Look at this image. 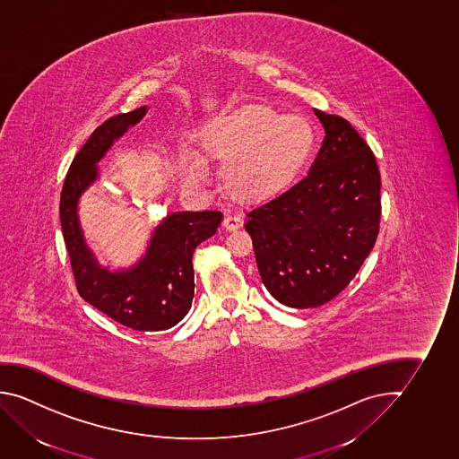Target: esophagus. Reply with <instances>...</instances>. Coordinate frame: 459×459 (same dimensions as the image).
I'll return each mask as SVG.
<instances>
[{
    "instance_id": "34e87169",
    "label": "esophagus",
    "mask_w": 459,
    "mask_h": 459,
    "mask_svg": "<svg viewBox=\"0 0 459 459\" xmlns=\"http://www.w3.org/2000/svg\"><path fill=\"white\" fill-rule=\"evenodd\" d=\"M241 226H243V219L240 216H237V214H227L224 221H222V227L226 230H237Z\"/></svg>"
}]
</instances>
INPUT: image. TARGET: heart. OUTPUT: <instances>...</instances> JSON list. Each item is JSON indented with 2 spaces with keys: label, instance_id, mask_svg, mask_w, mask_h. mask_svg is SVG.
Segmentation results:
<instances>
[{
  "label": "heart",
  "instance_id": "b5f03b06",
  "mask_svg": "<svg viewBox=\"0 0 459 459\" xmlns=\"http://www.w3.org/2000/svg\"><path fill=\"white\" fill-rule=\"evenodd\" d=\"M204 159L224 162L222 184L240 202H262L286 191L302 175L316 148L308 120L284 116L262 103H247L208 116L195 130ZM179 169L189 186H202L208 171L200 155L179 152Z\"/></svg>",
  "mask_w": 459,
  "mask_h": 459
}]
</instances>
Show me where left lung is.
<instances>
[{
    "label": "left lung",
    "instance_id": "left-lung-1",
    "mask_svg": "<svg viewBox=\"0 0 459 459\" xmlns=\"http://www.w3.org/2000/svg\"><path fill=\"white\" fill-rule=\"evenodd\" d=\"M325 128L310 175L247 212L262 282L280 304L316 308L345 290L380 227V171L348 120L313 109Z\"/></svg>",
    "mask_w": 459,
    "mask_h": 459
}]
</instances>
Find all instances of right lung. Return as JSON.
Segmentation results:
<instances>
[{"instance_id":"obj_1","label":"right lung","mask_w":459,"mask_h":459,"mask_svg":"<svg viewBox=\"0 0 459 459\" xmlns=\"http://www.w3.org/2000/svg\"><path fill=\"white\" fill-rule=\"evenodd\" d=\"M148 113L142 106L101 124L81 148L65 178L60 221L79 294L116 323L142 332L177 325L194 299L192 255L218 230L221 212H169L155 227L146 253L134 267L111 272L100 265L79 222V200L100 178V160Z\"/></svg>"}]
</instances>
